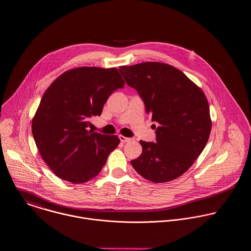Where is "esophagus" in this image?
<instances>
[{
  "label": "esophagus",
  "instance_id": "obj_1",
  "mask_svg": "<svg viewBox=\"0 0 251 251\" xmlns=\"http://www.w3.org/2000/svg\"><path fill=\"white\" fill-rule=\"evenodd\" d=\"M119 140H120V142L121 143H128V142H130V140L131 139H129V138H126V137H124V136H119Z\"/></svg>",
  "mask_w": 251,
  "mask_h": 251
}]
</instances>
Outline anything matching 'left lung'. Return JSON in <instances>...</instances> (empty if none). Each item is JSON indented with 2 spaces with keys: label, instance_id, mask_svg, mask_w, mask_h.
<instances>
[{
  "label": "left lung",
  "instance_id": "left-lung-1",
  "mask_svg": "<svg viewBox=\"0 0 251 251\" xmlns=\"http://www.w3.org/2000/svg\"><path fill=\"white\" fill-rule=\"evenodd\" d=\"M119 72L137 90L152 115L156 143L140 141L143 152L131 161L146 179L162 183L183 175L203 151L211 130L207 100L176 68L159 62L122 66Z\"/></svg>",
  "mask_w": 251,
  "mask_h": 251
}]
</instances>
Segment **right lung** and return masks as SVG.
Wrapping results in <instances>:
<instances>
[{
    "instance_id": "add662e5",
    "label": "right lung",
    "mask_w": 251,
    "mask_h": 251,
    "mask_svg": "<svg viewBox=\"0 0 251 251\" xmlns=\"http://www.w3.org/2000/svg\"><path fill=\"white\" fill-rule=\"evenodd\" d=\"M115 68L81 67L65 72L45 92L32 122L44 161L60 178L84 183L95 177L120 143L117 136L87 130L111 93L124 87Z\"/></svg>"
}]
</instances>
